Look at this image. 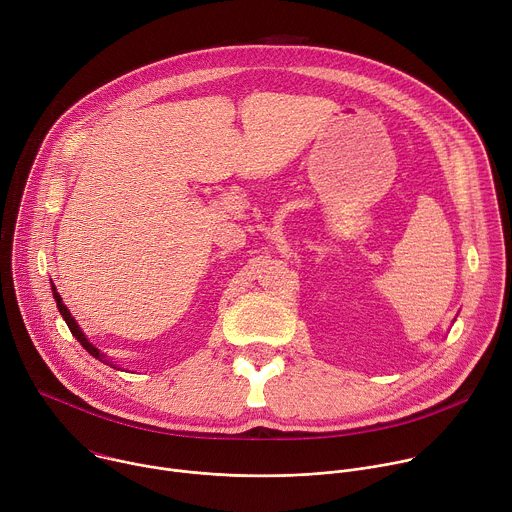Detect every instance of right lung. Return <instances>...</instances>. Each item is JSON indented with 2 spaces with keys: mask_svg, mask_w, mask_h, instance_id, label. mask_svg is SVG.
Segmentation results:
<instances>
[{
  "mask_svg": "<svg viewBox=\"0 0 512 512\" xmlns=\"http://www.w3.org/2000/svg\"><path fill=\"white\" fill-rule=\"evenodd\" d=\"M52 294H54V300H56V306H58V312L62 314V318H64V322H66V326H68V330L72 332V336H75L81 344H83V348L89 352V354H93L95 358H99L101 362H107L109 364V360H107V356L105 354H101V350H97L87 338H85V334L81 332V328L77 326V322H75V318H72L70 316V312L66 310V306L62 304V300H60V296L56 294V287H52ZM111 367H113V364H111Z\"/></svg>",
  "mask_w": 512,
  "mask_h": 512,
  "instance_id": "1",
  "label": "right lung"
}]
</instances>
